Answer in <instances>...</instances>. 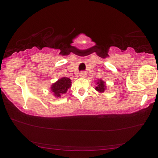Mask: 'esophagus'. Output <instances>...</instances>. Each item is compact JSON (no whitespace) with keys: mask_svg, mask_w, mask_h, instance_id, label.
<instances>
[{"mask_svg":"<svg viewBox=\"0 0 158 158\" xmlns=\"http://www.w3.org/2000/svg\"><path fill=\"white\" fill-rule=\"evenodd\" d=\"M80 77H85V73L84 72H81V73H80Z\"/></svg>","mask_w":158,"mask_h":158,"instance_id":"34e87169","label":"esophagus"}]
</instances>
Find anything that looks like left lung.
Segmentation results:
<instances>
[{"label": "left lung", "instance_id": "obj_1", "mask_svg": "<svg viewBox=\"0 0 158 158\" xmlns=\"http://www.w3.org/2000/svg\"><path fill=\"white\" fill-rule=\"evenodd\" d=\"M97 86L95 87V90L100 93H103L106 89L105 82L102 79H98L97 81Z\"/></svg>", "mask_w": 158, "mask_h": 158}]
</instances>
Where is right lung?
I'll return each instance as SVG.
<instances>
[{
	"label": "right lung",
	"mask_w": 158,
	"mask_h": 158,
	"mask_svg": "<svg viewBox=\"0 0 158 158\" xmlns=\"http://www.w3.org/2000/svg\"><path fill=\"white\" fill-rule=\"evenodd\" d=\"M71 79L68 77H63L52 85L51 90L53 92L55 97L60 98L61 95L68 91V89L71 87Z\"/></svg>",
	"instance_id": "add662e5"
}]
</instances>
